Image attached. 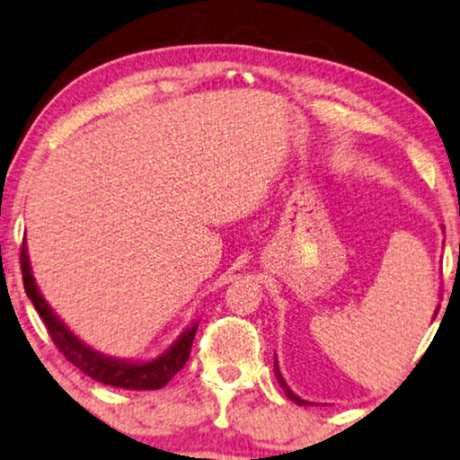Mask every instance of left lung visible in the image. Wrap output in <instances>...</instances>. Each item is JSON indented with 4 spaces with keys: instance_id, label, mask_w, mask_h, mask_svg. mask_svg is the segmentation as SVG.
<instances>
[{
    "instance_id": "8db88e82",
    "label": "left lung",
    "mask_w": 460,
    "mask_h": 460,
    "mask_svg": "<svg viewBox=\"0 0 460 460\" xmlns=\"http://www.w3.org/2000/svg\"><path fill=\"white\" fill-rule=\"evenodd\" d=\"M436 314H438V310H436V313H434V319H436ZM275 376H278V383H279V386L284 388V391H286L288 399H292L294 402H298V405H310V401H304V399H300L298 394H294V393H292V388H289V386L286 385V380H284V376H281V372H279L278 358H275Z\"/></svg>"
}]
</instances>
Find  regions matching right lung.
<instances>
[{
	"instance_id": "add662e5",
	"label": "right lung",
	"mask_w": 460,
	"mask_h": 460,
	"mask_svg": "<svg viewBox=\"0 0 460 460\" xmlns=\"http://www.w3.org/2000/svg\"><path fill=\"white\" fill-rule=\"evenodd\" d=\"M20 267H22L26 296L34 304L40 319L45 321L47 331L51 333L55 345H58L63 356H66L75 368H80L86 374V376L94 378L102 385L129 388V391H156V388L168 385V380L187 364L190 345H193L197 324L199 323H193L190 327H187L171 348L164 353H160L158 358L147 359V362H131V359L104 356V353L92 349L80 337H75L72 331L67 329V324L53 313L49 302L42 298L31 270L26 243H22V251H20Z\"/></svg>"
}]
</instances>
